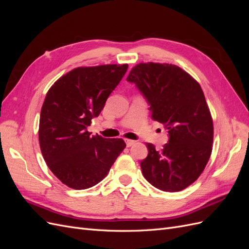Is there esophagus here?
Wrapping results in <instances>:
<instances>
[{
  "mask_svg": "<svg viewBox=\"0 0 249 249\" xmlns=\"http://www.w3.org/2000/svg\"><path fill=\"white\" fill-rule=\"evenodd\" d=\"M124 142H125V144H126L127 147H130V146H132L133 144H135V143H136V141L131 140V139H124Z\"/></svg>",
  "mask_w": 249,
  "mask_h": 249,
  "instance_id": "esophagus-1",
  "label": "esophagus"
}]
</instances>
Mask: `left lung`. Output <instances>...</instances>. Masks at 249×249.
<instances>
[{"label":"left lung","mask_w":249,"mask_h":249,"mask_svg":"<svg viewBox=\"0 0 249 249\" xmlns=\"http://www.w3.org/2000/svg\"><path fill=\"white\" fill-rule=\"evenodd\" d=\"M126 80L136 84L152 118L169 134L161 150L146 143L143 177L162 191L185 189L199 178L213 148V119L199 83L177 65L154 62L135 65Z\"/></svg>","instance_id":"8db88e82"}]
</instances>
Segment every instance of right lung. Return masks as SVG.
<instances>
[{
    "instance_id": "right-lung-1",
    "label": "right lung",
    "mask_w": 249,
    "mask_h": 249,
    "mask_svg": "<svg viewBox=\"0 0 249 249\" xmlns=\"http://www.w3.org/2000/svg\"><path fill=\"white\" fill-rule=\"evenodd\" d=\"M127 64L81 66L63 74L44 99L38 138L44 161L67 187L83 190L100 183L125 147L120 138L106 139L87 131Z\"/></svg>"
}]
</instances>
